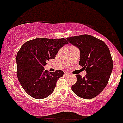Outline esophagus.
Instances as JSON below:
<instances>
[{
	"mask_svg": "<svg viewBox=\"0 0 123 123\" xmlns=\"http://www.w3.org/2000/svg\"><path fill=\"white\" fill-rule=\"evenodd\" d=\"M64 73H65V75H66V76L69 75V73H68V72H64Z\"/></svg>",
	"mask_w": 123,
	"mask_h": 123,
	"instance_id": "1",
	"label": "esophagus"
}]
</instances>
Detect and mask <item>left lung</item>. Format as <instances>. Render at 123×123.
<instances>
[{
    "instance_id": "1",
    "label": "left lung",
    "mask_w": 123,
    "mask_h": 123,
    "mask_svg": "<svg viewBox=\"0 0 123 123\" xmlns=\"http://www.w3.org/2000/svg\"><path fill=\"white\" fill-rule=\"evenodd\" d=\"M66 39L79 49V65L87 72L84 77L76 74L77 81L72 90L80 98H94L105 88L112 72L109 49L105 42L91 35H81Z\"/></svg>"
}]
</instances>
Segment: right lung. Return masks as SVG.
<instances>
[{"instance_id":"add662e5","label":"right lung","mask_w":123,"mask_h":123,"mask_svg":"<svg viewBox=\"0 0 123 123\" xmlns=\"http://www.w3.org/2000/svg\"><path fill=\"white\" fill-rule=\"evenodd\" d=\"M68 42L58 39L37 38L21 46L16 57L17 76L28 95L36 99L47 98L53 92L57 81L63 72L44 70L46 61L54 59L59 50Z\"/></svg>"}]
</instances>
